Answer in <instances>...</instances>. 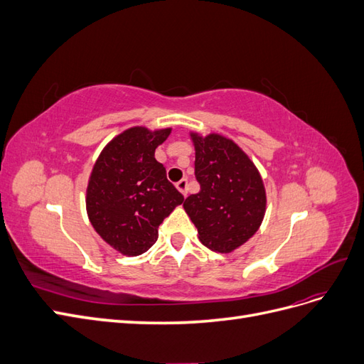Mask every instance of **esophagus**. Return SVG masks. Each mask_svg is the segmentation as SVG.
I'll return each mask as SVG.
<instances>
[{
  "label": "esophagus",
  "instance_id": "obj_1",
  "mask_svg": "<svg viewBox=\"0 0 364 364\" xmlns=\"http://www.w3.org/2000/svg\"><path fill=\"white\" fill-rule=\"evenodd\" d=\"M176 188H178L183 196H186V190H188V179L183 178L179 182H176Z\"/></svg>",
  "mask_w": 364,
  "mask_h": 364
}]
</instances>
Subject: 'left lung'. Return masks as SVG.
Masks as SVG:
<instances>
[{"mask_svg":"<svg viewBox=\"0 0 364 364\" xmlns=\"http://www.w3.org/2000/svg\"><path fill=\"white\" fill-rule=\"evenodd\" d=\"M194 174L200 191L183 208L208 249L229 253L257 232L266 213V190L255 165L234 141L191 134Z\"/></svg>","mask_w":364,"mask_h":364,"instance_id":"obj_1","label":"left lung"}]
</instances>
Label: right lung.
<instances>
[{
	"label": "right lung",
	"instance_id": "right-lung-1",
	"mask_svg": "<svg viewBox=\"0 0 364 364\" xmlns=\"http://www.w3.org/2000/svg\"><path fill=\"white\" fill-rule=\"evenodd\" d=\"M171 129L132 127L114 138L98 156L86 190L94 229L123 255L136 257L158 240V228L183 196L167 179L155 150Z\"/></svg>",
	"mask_w": 364,
	"mask_h": 364
}]
</instances>
